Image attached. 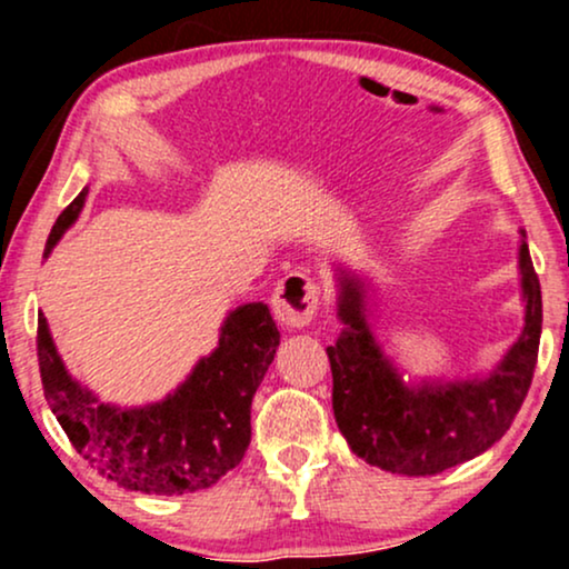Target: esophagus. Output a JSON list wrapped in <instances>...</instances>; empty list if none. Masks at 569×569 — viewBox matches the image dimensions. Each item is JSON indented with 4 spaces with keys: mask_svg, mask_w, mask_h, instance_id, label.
Here are the masks:
<instances>
[{
    "mask_svg": "<svg viewBox=\"0 0 569 569\" xmlns=\"http://www.w3.org/2000/svg\"><path fill=\"white\" fill-rule=\"evenodd\" d=\"M318 297L321 289L316 280L307 278L305 272H289L272 291V312L286 329H305L316 316Z\"/></svg>",
    "mask_w": 569,
    "mask_h": 569,
    "instance_id": "34e87169",
    "label": "esophagus"
}]
</instances>
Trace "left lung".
I'll return each instance as SVG.
<instances>
[{
  "label": "left lung",
  "mask_w": 569,
  "mask_h": 569,
  "mask_svg": "<svg viewBox=\"0 0 569 569\" xmlns=\"http://www.w3.org/2000/svg\"><path fill=\"white\" fill-rule=\"evenodd\" d=\"M519 234L525 326L498 367L466 380H407L371 331L369 280L337 264V316L345 329L326 348L335 380L331 403L350 449L369 466L401 476H436L487 452L511 428L530 390L543 329L540 283L527 232Z\"/></svg>",
  "instance_id": "obj_1"
}]
</instances>
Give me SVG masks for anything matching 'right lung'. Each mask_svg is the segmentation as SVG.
Wrapping results in <instances>:
<instances>
[{
    "instance_id": "right-lung-1",
    "label": "right lung",
    "mask_w": 569,
    "mask_h": 569,
    "mask_svg": "<svg viewBox=\"0 0 569 569\" xmlns=\"http://www.w3.org/2000/svg\"><path fill=\"white\" fill-rule=\"evenodd\" d=\"M88 187L58 217L44 257L80 217ZM280 345L264 302L227 312L219 345L194 363L166 398L141 407L103 403L69 375L37 321V356L44 398L74 449L117 487L143 495H184L213 487L243 460L251 443V401Z\"/></svg>"
}]
</instances>
